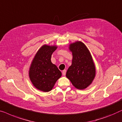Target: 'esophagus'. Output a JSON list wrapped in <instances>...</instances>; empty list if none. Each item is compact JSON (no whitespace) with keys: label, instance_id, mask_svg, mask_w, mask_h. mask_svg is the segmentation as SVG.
I'll return each mask as SVG.
<instances>
[{"label":"esophagus","instance_id":"esophagus-1","mask_svg":"<svg viewBox=\"0 0 122 122\" xmlns=\"http://www.w3.org/2000/svg\"><path fill=\"white\" fill-rule=\"evenodd\" d=\"M66 70H64L62 71V75L63 76H65V75H66Z\"/></svg>","mask_w":122,"mask_h":122}]
</instances>
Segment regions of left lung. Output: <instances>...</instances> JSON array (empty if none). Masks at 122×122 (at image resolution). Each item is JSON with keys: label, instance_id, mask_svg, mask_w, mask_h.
<instances>
[{"label": "left lung", "instance_id": "left-lung-1", "mask_svg": "<svg viewBox=\"0 0 122 122\" xmlns=\"http://www.w3.org/2000/svg\"><path fill=\"white\" fill-rule=\"evenodd\" d=\"M68 49L72 52V60L66 76L75 88L84 90L92 83L96 76V66L92 55L80 41L70 44Z\"/></svg>", "mask_w": 122, "mask_h": 122}]
</instances>
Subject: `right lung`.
<instances>
[{
	"label": "right lung",
	"instance_id": "add662e5",
	"mask_svg": "<svg viewBox=\"0 0 122 122\" xmlns=\"http://www.w3.org/2000/svg\"><path fill=\"white\" fill-rule=\"evenodd\" d=\"M57 48L56 45L45 44L38 50L32 59L29 76L37 90L45 92L50 91L62 76L61 72L51 61V55Z\"/></svg>",
	"mask_w": 122,
	"mask_h": 122
}]
</instances>
